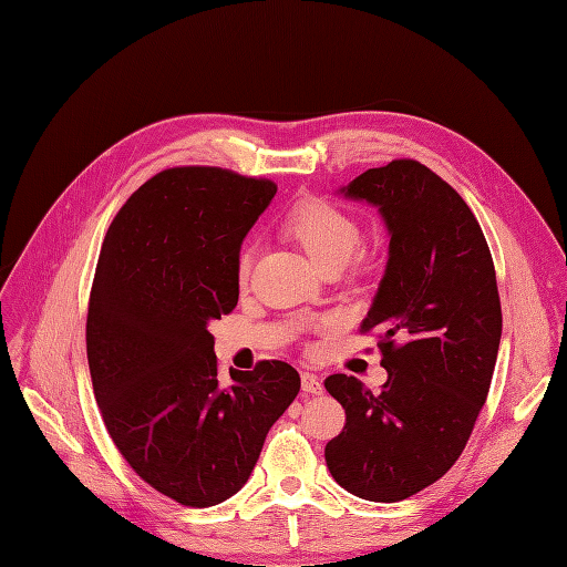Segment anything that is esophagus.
<instances>
[{
  "label": "esophagus",
  "instance_id": "obj_1",
  "mask_svg": "<svg viewBox=\"0 0 567 567\" xmlns=\"http://www.w3.org/2000/svg\"><path fill=\"white\" fill-rule=\"evenodd\" d=\"M301 386L306 393H322V389H324L322 382H319V378L312 373H301Z\"/></svg>",
  "mask_w": 567,
  "mask_h": 567
}]
</instances>
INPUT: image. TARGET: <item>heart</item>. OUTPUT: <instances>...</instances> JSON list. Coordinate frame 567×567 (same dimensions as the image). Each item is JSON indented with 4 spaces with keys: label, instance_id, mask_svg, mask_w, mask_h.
Instances as JSON below:
<instances>
[{
    "label": "heart",
    "instance_id": "b5f03b06",
    "mask_svg": "<svg viewBox=\"0 0 567 567\" xmlns=\"http://www.w3.org/2000/svg\"><path fill=\"white\" fill-rule=\"evenodd\" d=\"M282 231L293 243H299L306 255L322 270L348 264L361 243L357 219L336 204L317 199V196L299 202L285 215ZM250 250H243L236 264V276L240 282L250 276Z\"/></svg>",
    "mask_w": 567,
    "mask_h": 567
}]
</instances>
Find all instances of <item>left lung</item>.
Segmentation results:
<instances>
[{"label":"left lung","instance_id":"8db88e82","mask_svg":"<svg viewBox=\"0 0 567 567\" xmlns=\"http://www.w3.org/2000/svg\"><path fill=\"white\" fill-rule=\"evenodd\" d=\"M344 196L378 206L389 261L361 331H380L386 382L371 391L329 375L344 408L327 465L350 494L399 503L437 482L461 456L486 401L503 312L496 268L458 192L414 159L368 168Z\"/></svg>","mask_w":567,"mask_h":567}]
</instances>
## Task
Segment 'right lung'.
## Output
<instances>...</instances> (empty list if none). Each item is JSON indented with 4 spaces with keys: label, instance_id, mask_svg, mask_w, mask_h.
Here are the masks:
<instances>
[{
    "label": "right lung",
    "instance_id": "add662e5",
    "mask_svg": "<svg viewBox=\"0 0 567 567\" xmlns=\"http://www.w3.org/2000/svg\"><path fill=\"white\" fill-rule=\"evenodd\" d=\"M278 192L217 166L166 168L109 227L87 306V363L109 435L134 473L187 507L248 482L297 399L285 361L217 375L213 319L238 303L240 243Z\"/></svg>",
    "mask_w": 567,
    "mask_h": 567
}]
</instances>
